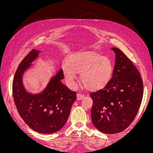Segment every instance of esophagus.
Here are the masks:
<instances>
[{
  "mask_svg": "<svg viewBox=\"0 0 153 153\" xmlns=\"http://www.w3.org/2000/svg\"><path fill=\"white\" fill-rule=\"evenodd\" d=\"M76 97H77V100H80L84 98V97H85V96L84 94H77Z\"/></svg>",
  "mask_w": 153,
  "mask_h": 153,
  "instance_id": "esophagus-1",
  "label": "esophagus"
}]
</instances>
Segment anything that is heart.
Listing matches in <instances>:
<instances>
[{"mask_svg": "<svg viewBox=\"0 0 153 153\" xmlns=\"http://www.w3.org/2000/svg\"><path fill=\"white\" fill-rule=\"evenodd\" d=\"M62 69L69 87L74 88L77 73H80V81L87 89L98 91L108 84L114 67L107 57L92 52H81L71 55L68 63L62 64Z\"/></svg>", "mask_w": 153, "mask_h": 153, "instance_id": "b5f03b06", "label": "heart"}]
</instances>
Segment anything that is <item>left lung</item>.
<instances>
[{"label":"left lung","mask_w":153,"mask_h":153,"mask_svg":"<svg viewBox=\"0 0 153 153\" xmlns=\"http://www.w3.org/2000/svg\"><path fill=\"white\" fill-rule=\"evenodd\" d=\"M115 53L112 77L102 89L92 92L91 119L106 134L124 131L135 118L142 100L143 85L139 72L121 50Z\"/></svg>","instance_id":"8db88e82"}]
</instances>
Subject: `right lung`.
<instances>
[{
    "label": "right lung",
    "mask_w": 153,
    "mask_h": 153,
    "mask_svg": "<svg viewBox=\"0 0 153 153\" xmlns=\"http://www.w3.org/2000/svg\"><path fill=\"white\" fill-rule=\"evenodd\" d=\"M39 53V50L33 49L19 64L13 82V96L18 113L31 129L40 133H53L66 124L76 100V92L61 82L62 69L40 93L31 94L25 90L23 75Z\"/></svg>",
    "instance_id": "right-lung-1"
}]
</instances>
